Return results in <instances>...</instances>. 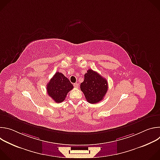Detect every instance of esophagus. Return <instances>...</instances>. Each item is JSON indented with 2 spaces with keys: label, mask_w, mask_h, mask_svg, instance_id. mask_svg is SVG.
<instances>
[{
  "label": "esophagus",
  "mask_w": 160,
  "mask_h": 160,
  "mask_svg": "<svg viewBox=\"0 0 160 160\" xmlns=\"http://www.w3.org/2000/svg\"><path fill=\"white\" fill-rule=\"evenodd\" d=\"M73 86H74V87H75V88H78V87H79V84H78V83H74V84H73Z\"/></svg>",
  "instance_id": "esophagus-1"
}]
</instances>
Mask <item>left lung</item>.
I'll use <instances>...</instances> for the list:
<instances>
[{"instance_id":"obj_1","label":"left lung","mask_w":160,"mask_h":160,"mask_svg":"<svg viewBox=\"0 0 160 160\" xmlns=\"http://www.w3.org/2000/svg\"><path fill=\"white\" fill-rule=\"evenodd\" d=\"M108 85L106 78L96 72L88 70L80 84V89L88 102L96 104L104 99L108 91Z\"/></svg>"}]
</instances>
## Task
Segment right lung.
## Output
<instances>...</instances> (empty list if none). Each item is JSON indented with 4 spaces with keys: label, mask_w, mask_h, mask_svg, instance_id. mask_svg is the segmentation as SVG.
Instances as JSON below:
<instances>
[{
    "label": "right lung",
    "mask_w": 160,
    "mask_h": 160,
    "mask_svg": "<svg viewBox=\"0 0 160 160\" xmlns=\"http://www.w3.org/2000/svg\"><path fill=\"white\" fill-rule=\"evenodd\" d=\"M73 85L62 73L56 72L47 84L48 95L57 103L64 101Z\"/></svg>",
    "instance_id": "right-lung-1"
}]
</instances>
